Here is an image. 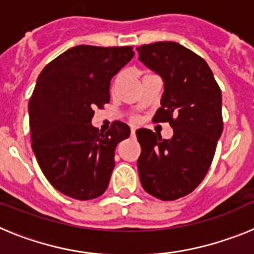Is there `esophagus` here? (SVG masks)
<instances>
[{
	"label": "esophagus",
	"instance_id": "obj_1",
	"mask_svg": "<svg viewBox=\"0 0 254 254\" xmlns=\"http://www.w3.org/2000/svg\"><path fill=\"white\" fill-rule=\"evenodd\" d=\"M134 133H136V131H134V129L132 128V129H131V136H134Z\"/></svg>",
	"mask_w": 254,
	"mask_h": 254
}]
</instances>
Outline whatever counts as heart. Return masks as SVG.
<instances>
[{
  "mask_svg": "<svg viewBox=\"0 0 254 254\" xmlns=\"http://www.w3.org/2000/svg\"><path fill=\"white\" fill-rule=\"evenodd\" d=\"M147 75H151V73H146L145 76H147ZM145 76H143V77H145ZM120 80H121V75L116 78V84H118V82H120ZM132 121H133V122H137V118H133Z\"/></svg>",
  "mask_w": 254,
  "mask_h": 254,
  "instance_id": "heart-1",
  "label": "heart"
}]
</instances>
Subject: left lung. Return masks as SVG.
Returning a JSON list of instances; mask_svg holds the SVG:
<instances>
[{
    "label": "left lung",
    "instance_id": "8db88e82",
    "mask_svg": "<svg viewBox=\"0 0 254 254\" xmlns=\"http://www.w3.org/2000/svg\"><path fill=\"white\" fill-rule=\"evenodd\" d=\"M138 60L161 76L164 94L156 122H169L173 137L136 132L143 190L163 201L187 196L207 174L223 133L221 90L203 58L176 42L137 47Z\"/></svg>",
    "mask_w": 254,
    "mask_h": 254
}]
</instances>
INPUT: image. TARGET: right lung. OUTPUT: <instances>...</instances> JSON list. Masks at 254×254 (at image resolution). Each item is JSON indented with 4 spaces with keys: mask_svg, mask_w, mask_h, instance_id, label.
Returning a JSON list of instances; mask_svg holds the SVG:
<instances>
[{
    "mask_svg": "<svg viewBox=\"0 0 254 254\" xmlns=\"http://www.w3.org/2000/svg\"><path fill=\"white\" fill-rule=\"evenodd\" d=\"M132 47L77 46L49 62L29 100L31 147L40 169L61 193L85 201L102 196L114 151L129 127L114 121L99 132L94 111L109 103L111 80L133 57Z\"/></svg>",
    "mask_w": 254,
    "mask_h": 254,
    "instance_id": "right-lung-1",
    "label": "right lung"
}]
</instances>
